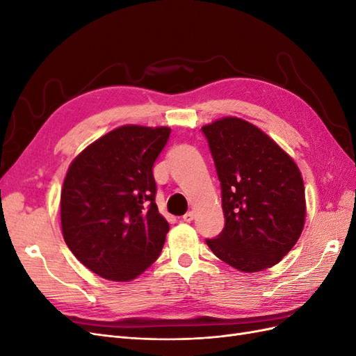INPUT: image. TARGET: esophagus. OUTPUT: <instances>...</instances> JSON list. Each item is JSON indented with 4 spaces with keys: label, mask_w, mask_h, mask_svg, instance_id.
<instances>
[{
    "label": "esophagus",
    "mask_w": 356,
    "mask_h": 356,
    "mask_svg": "<svg viewBox=\"0 0 356 356\" xmlns=\"http://www.w3.org/2000/svg\"><path fill=\"white\" fill-rule=\"evenodd\" d=\"M182 220H184L186 222L193 221V220H195V212H193V211H188V212L184 215V217H182Z\"/></svg>",
    "instance_id": "esophagus-1"
}]
</instances>
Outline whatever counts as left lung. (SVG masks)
Returning a JSON list of instances; mask_svg holds the SVG:
<instances>
[{"label":"left lung","mask_w":356,"mask_h":356,"mask_svg":"<svg viewBox=\"0 0 356 356\" xmlns=\"http://www.w3.org/2000/svg\"><path fill=\"white\" fill-rule=\"evenodd\" d=\"M221 182L225 225L211 251L236 270L254 273L293 250L306 218L301 172L261 129L238 117L202 127Z\"/></svg>","instance_id":"8db88e82"}]
</instances>
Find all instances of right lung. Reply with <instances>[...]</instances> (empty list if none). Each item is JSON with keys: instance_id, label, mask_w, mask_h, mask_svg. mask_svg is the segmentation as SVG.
<instances>
[{"instance_id": "obj_1", "label": "right lung", "mask_w": 356, "mask_h": 356, "mask_svg": "<svg viewBox=\"0 0 356 356\" xmlns=\"http://www.w3.org/2000/svg\"><path fill=\"white\" fill-rule=\"evenodd\" d=\"M170 129L126 124L72 160L60 191L62 234L93 273L129 282L161 252L168 221L156 204L153 165Z\"/></svg>"}]
</instances>
